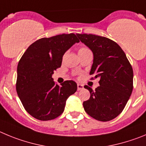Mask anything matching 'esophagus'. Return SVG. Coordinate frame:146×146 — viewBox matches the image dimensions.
<instances>
[{
  "label": "esophagus",
  "instance_id": "1",
  "mask_svg": "<svg viewBox=\"0 0 146 146\" xmlns=\"http://www.w3.org/2000/svg\"><path fill=\"white\" fill-rule=\"evenodd\" d=\"M84 89V85L81 84H77V89H78V91H80L81 89Z\"/></svg>",
  "mask_w": 146,
  "mask_h": 146
}]
</instances>
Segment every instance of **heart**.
Segmentation results:
<instances>
[{"label": "heart", "mask_w": 146, "mask_h": 146, "mask_svg": "<svg viewBox=\"0 0 146 146\" xmlns=\"http://www.w3.org/2000/svg\"><path fill=\"white\" fill-rule=\"evenodd\" d=\"M86 50H89V49H87L86 48H81L78 50V52H84V51H86Z\"/></svg>", "instance_id": "b5f03b06"}]
</instances>
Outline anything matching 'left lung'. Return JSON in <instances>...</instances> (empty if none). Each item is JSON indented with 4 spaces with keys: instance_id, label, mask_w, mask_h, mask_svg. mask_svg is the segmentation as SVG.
Segmentation results:
<instances>
[{
    "instance_id": "1",
    "label": "left lung",
    "mask_w": 146,
    "mask_h": 146,
    "mask_svg": "<svg viewBox=\"0 0 146 146\" xmlns=\"http://www.w3.org/2000/svg\"><path fill=\"white\" fill-rule=\"evenodd\" d=\"M93 53L90 75L100 78L94 91L85 86L90 98L83 102L85 111L94 119L108 121L124 110L133 89V70L124 51L115 42L92 34H76Z\"/></svg>"
}]
</instances>
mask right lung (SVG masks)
Returning <instances> with one entry per match:
<instances>
[{
  "instance_id": "1",
  "label": "right lung",
  "mask_w": 146,
  "mask_h": 146,
  "mask_svg": "<svg viewBox=\"0 0 146 146\" xmlns=\"http://www.w3.org/2000/svg\"><path fill=\"white\" fill-rule=\"evenodd\" d=\"M79 40L73 33L36 40L27 48L17 66V92L27 112L40 121L58 117L66 100L77 90L73 81L55 84L52 75L64 54Z\"/></svg>"
}]
</instances>
